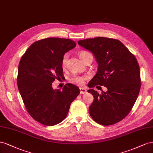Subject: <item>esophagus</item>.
I'll use <instances>...</instances> for the list:
<instances>
[{"label":"esophagus","mask_w":153,"mask_h":153,"mask_svg":"<svg viewBox=\"0 0 153 153\" xmlns=\"http://www.w3.org/2000/svg\"><path fill=\"white\" fill-rule=\"evenodd\" d=\"M85 93H86V90L84 88H80V94H84Z\"/></svg>","instance_id":"esophagus-1"}]
</instances>
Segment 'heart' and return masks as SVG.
Masks as SVG:
<instances>
[{
    "label": "heart",
    "instance_id": "b5f03b06",
    "mask_svg": "<svg viewBox=\"0 0 153 153\" xmlns=\"http://www.w3.org/2000/svg\"><path fill=\"white\" fill-rule=\"evenodd\" d=\"M90 53L88 52L85 51H81L79 54V58L82 61L84 59V58L86 57L87 55L90 54ZM68 54H65L62 58V65L63 67H65L67 64V59H68ZM86 79L85 76H77V75H74L72 77L69 78V81L71 82V83L74 85H82L84 84L85 80Z\"/></svg>",
    "mask_w": 153,
    "mask_h": 153
}]
</instances>
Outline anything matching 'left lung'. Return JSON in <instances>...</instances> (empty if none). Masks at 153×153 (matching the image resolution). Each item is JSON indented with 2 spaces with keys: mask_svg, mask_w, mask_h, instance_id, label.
<instances>
[{
  "mask_svg": "<svg viewBox=\"0 0 153 153\" xmlns=\"http://www.w3.org/2000/svg\"><path fill=\"white\" fill-rule=\"evenodd\" d=\"M78 44L92 52L98 63L97 74L88 86L100 85L108 89L101 94L93 89L88 90L94 96L89 108L91 117L103 126L119 123L131 110L140 90V72L136 58L116 39L96 37L79 40Z\"/></svg>",
  "mask_w": 153,
  "mask_h": 153,
  "instance_id": "left-lung-1",
  "label": "left lung"
}]
</instances>
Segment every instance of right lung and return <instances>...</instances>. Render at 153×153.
Returning <instances> with one entry per match:
<instances>
[{"mask_svg":"<svg viewBox=\"0 0 153 153\" xmlns=\"http://www.w3.org/2000/svg\"><path fill=\"white\" fill-rule=\"evenodd\" d=\"M76 46V42L70 39H42L34 42L20 59L19 90L29 115L43 125L52 126L62 122L80 93L77 86L70 83L62 91L52 87L55 79L63 76V55Z\"/></svg>","mask_w":153,"mask_h":153,"instance_id":"right-lung-1","label":"right lung"}]
</instances>
